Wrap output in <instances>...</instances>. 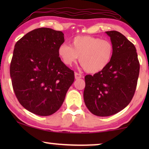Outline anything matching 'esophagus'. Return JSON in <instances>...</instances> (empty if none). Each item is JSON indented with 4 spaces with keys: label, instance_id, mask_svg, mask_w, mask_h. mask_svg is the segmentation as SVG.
I'll return each mask as SVG.
<instances>
[{
    "label": "esophagus",
    "instance_id": "34e87169",
    "mask_svg": "<svg viewBox=\"0 0 149 149\" xmlns=\"http://www.w3.org/2000/svg\"><path fill=\"white\" fill-rule=\"evenodd\" d=\"M74 78L75 79H79L81 78H82V75L81 74H79L78 72H75L74 73Z\"/></svg>",
    "mask_w": 149,
    "mask_h": 149
}]
</instances>
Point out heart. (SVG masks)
Segmentation results:
<instances>
[{
    "mask_svg": "<svg viewBox=\"0 0 149 149\" xmlns=\"http://www.w3.org/2000/svg\"><path fill=\"white\" fill-rule=\"evenodd\" d=\"M58 54L66 66H72L79 57V62L87 72L97 73L105 69L111 63L114 46L109 40L81 36L73 38L71 46L66 43L60 45Z\"/></svg>",
    "mask_w": 149,
    "mask_h": 149,
    "instance_id": "1",
    "label": "heart"
}]
</instances>
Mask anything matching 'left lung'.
Listing matches in <instances>:
<instances>
[{"label":"left lung","mask_w":149,"mask_h":149,"mask_svg":"<svg viewBox=\"0 0 149 149\" xmlns=\"http://www.w3.org/2000/svg\"><path fill=\"white\" fill-rule=\"evenodd\" d=\"M114 46L111 63L101 72L85 77L83 97L93 115L108 117L119 113L131 102L139 76L135 46L117 31L106 32Z\"/></svg>","instance_id":"8db88e82"}]
</instances>
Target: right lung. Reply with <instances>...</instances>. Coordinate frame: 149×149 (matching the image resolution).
Wrapping results in <instances>:
<instances>
[{"label": "right lung", "instance_id": "add662e5", "mask_svg": "<svg viewBox=\"0 0 149 149\" xmlns=\"http://www.w3.org/2000/svg\"><path fill=\"white\" fill-rule=\"evenodd\" d=\"M64 35L49 28H37L15 45L10 65L12 85L21 105L35 115L56 113L74 82V72L58 54Z\"/></svg>", "mask_w": 149, "mask_h": 149}]
</instances>
